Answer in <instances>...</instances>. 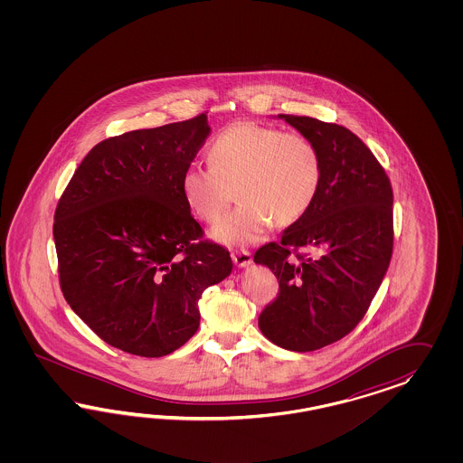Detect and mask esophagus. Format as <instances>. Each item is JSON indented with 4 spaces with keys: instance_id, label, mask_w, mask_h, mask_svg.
I'll return each mask as SVG.
<instances>
[{
    "instance_id": "esophagus-1",
    "label": "esophagus",
    "mask_w": 463,
    "mask_h": 463,
    "mask_svg": "<svg viewBox=\"0 0 463 463\" xmlns=\"http://www.w3.org/2000/svg\"><path fill=\"white\" fill-rule=\"evenodd\" d=\"M232 261L238 268L250 267L252 263L251 252L250 251H234L232 252Z\"/></svg>"
}]
</instances>
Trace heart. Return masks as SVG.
<instances>
[{
	"mask_svg": "<svg viewBox=\"0 0 463 463\" xmlns=\"http://www.w3.org/2000/svg\"><path fill=\"white\" fill-rule=\"evenodd\" d=\"M209 168L183 171V200L198 221L215 222L236 188L239 207L212 229L213 241L242 246L261 238L271 224L297 222L314 203L323 166L317 147L295 132L236 124L207 149Z\"/></svg>",
	"mask_w": 463,
	"mask_h": 463,
	"instance_id": "b5f03b06",
	"label": "heart"
}]
</instances>
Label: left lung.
<instances>
[{
	"label": "left lung",
	"mask_w": 463,
	"mask_h": 463,
	"mask_svg": "<svg viewBox=\"0 0 463 463\" xmlns=\"http://www.w3.org/2000/svg\"><path fill=\"white\" fill-rule=\"evenodd\" d=\"M321 156V186L297 222L254 254L280 294L260 314L261 333L288 351L319 350L364 319L392 256V186L351 130L310 117L279 115ZM297 250H310L308 257Z\"/></svg>",
	"instance_id": "left-lung-1"
}]
</instances>
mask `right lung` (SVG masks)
<instances>
[{
	"instance_id": "add662e5",
	"label": "right lung",
	"mask_w": 463,
	"mask_h": 463,
	"mask_svg": "<svg viewBox=\"0 0 463 463\" xmlns=\"http://www.w3.org/2000/svg\"><path fill=\"white\" fill-rule=\"evenodd\" d=\"M209 134L202 113L101 140L57 203L61 290L113 348L146 358L178 350L200 326L203 290L232 271L229 251L202 241L180 188Z\"/></svg>"
}]
</instances>
